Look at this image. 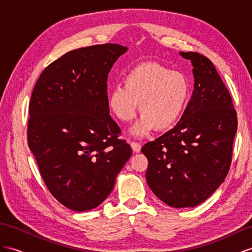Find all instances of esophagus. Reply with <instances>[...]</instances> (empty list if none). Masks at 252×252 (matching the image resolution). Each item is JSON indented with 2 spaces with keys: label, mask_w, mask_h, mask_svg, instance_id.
<instances>
[{
  "label": "esophagus",
  "mask_w": 252,
  "mask_h": 252,
  "mask_svg": "<svg viewBox=\"0 0 252 252\" xmlns=\"http://www.w3.org/2000/svg\"><path fill=\"white\" fill-rule=\"evenodd\" d=\"M131 147L134 152H140L141 145L139 143H136V141H131Z\"/></svg>",
  "instance_id": "34e87169"
}]
</instances>
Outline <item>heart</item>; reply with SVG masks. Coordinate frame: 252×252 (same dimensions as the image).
<instances>
[{"instance_id": "b5f03b06", "label": "heart", "mask_w": 252, "mask_h": 252, "mask_svg": "<svg viewBox=\"0 0 252 252\" xmlns=\"http://www.w3.org/2000/svg\"><path fill=\"white\" fill-rule=\"evenodd\" d=\"M188 77L154 62L141 63L126 74L124 86L114 87L107 94L109 111L120 121L136 115L139 103L141 118L133 134L143 136L157 127L169 130L181 118L190 98Z\"/></svg>"}]
</instances>
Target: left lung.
Wrapping results in <instances>:
<instances>
[{
    "label": "left lung",
    "mask_w": 252,
    "mask_h": 252,
    "mask_svg": "<svg viewBox=\"0 0 252 252\" xmlns=\"http://www.w3.org/2000/svg\"><path fill=\"white\" fill-rule=\"evenodd\" d=\"M192 64L191 99L178 125L143 148L150 189L172 208H192L208 199L227 177L237 130L228 88L213 63L181 52Z\"/></svg>",
    "instance_id": "obj_1"
}]
</instances>
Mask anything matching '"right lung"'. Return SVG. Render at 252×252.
<instances>
[{"mask_svg": "<svg viewBox=\"0 0 252 252\" xmlns=\"http://www.w3.org/2000/svg\"><path fill=\"white\" fill-rule=\"evenodd\" d=\"M126 48L104 43L67 52L32 93L28 143L52 196L83 212L101 204L132 149L109 116L107 75Z\"/></svg>", "mask_w": 252, "mask_h": 252, "instance_id": "right-lung-1", "label": "right lung"}]
</instances>
